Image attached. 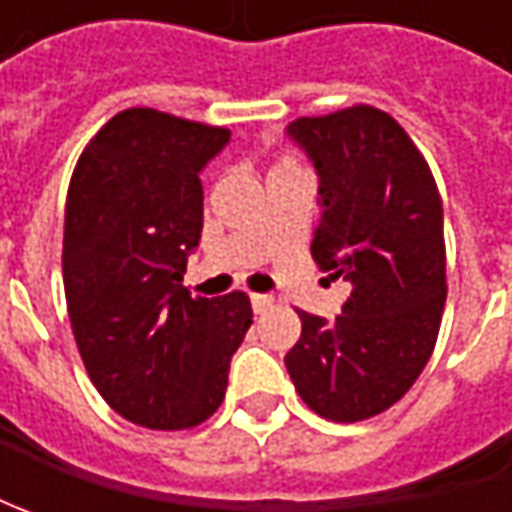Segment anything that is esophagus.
Segmentation results:
<instances>
[{
  "label": "esophagus",
  "instance_id": "1",
  "mask_svg": "<svg viewBox=\"0 0 512 512\" xmlns=\"http://www.w3.org/2000/svg\"><path fill=\"white\" fill-rule=\"evenodd\" d=\"M250 305H253V313H265L273 307V296H265V293H253L250 296Z\"/></svg>",
  "mask_w": 512,
  "mask_h": 512
}]
</instances>
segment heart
<instances>
[{"label":"heart","mask_w":512,"mask_h":512,"mask_svg":"<svg viewBox=\"0 0 512 512\" xmlns=\"http://www.w3.org/2000/svg\"><path fill=\"white\" fill-rule=\"evenodd\" d=\"M282 168H296V162H293L290 156H285V159H279V165H276L273 170H282Z\"/></svg>","instance_id":"1"}]
</instances>
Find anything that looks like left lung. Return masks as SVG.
Returning <instances> with one entry per match:
<instances>
[{
  "instance_id": "1",
  "label": "left lung",
  "mask_w": 512,
  "mask_h": 512,
  "mask_svg": "<svg viewBox=\"0 0 512 512\" xmlns=\"http://www.w3.org/2000/svg\"><path fill=\"white\" fill-rule=\"evenodd\" d=\"M287 136L319 173L310 253L350 282L336 319L299 310L285 364L302 402L330 422H362L402 399L442 325L444 213L439 187L404 128L370 105L302 116Z\"/></svg>"
}]
</instances>
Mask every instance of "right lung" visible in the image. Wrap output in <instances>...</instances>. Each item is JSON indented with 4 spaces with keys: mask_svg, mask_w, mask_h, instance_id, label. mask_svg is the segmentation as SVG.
<instances>
[{
    "mask_svg": "<svg viewBox=\"0 0 512 512\" xmlns=\"http://www.w3.org/2000/svg\"><path fill=\"white\" fill-rule=\"evenodd\" d=\"M230 130L153 108L116 113L82 150L65 205L62 276L73 339L93 387L133 424L185 430L225 399L253 325L245 293L190 296L202 179Z\"/></svg>",
    "mask_w": 512,
    "mask_h": 512,
    "instance_id": "1",
    "label": "right lung"
}]
</instances>
